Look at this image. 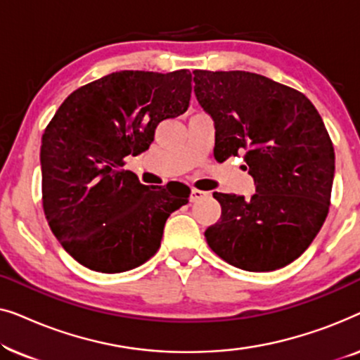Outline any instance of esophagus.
I'll use <instances>...</instances> for the list:
<instances>
[{
  "mask_svg": "<svg viewBox=\"0 0 360 360\" xmlns=\"http://www.w3.org/2000/svg\"><path fill=\"white\" fill-rule=\"evenodd\" d=\"M203 196H206V191H201V190L191 188V193H190V201H196V200L203 198Z\"/></svg>",
  "mask_w": 360,
  "mask_h": 360,
  "instance_id": "34e87169",
  "label": "esophagus"
}]
</instances>
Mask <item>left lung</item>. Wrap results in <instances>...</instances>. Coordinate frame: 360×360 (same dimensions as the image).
<instances>
[{
  "mask_svg": "<svg viewBox=\"0 0 360 360\" xmlns=\"http://www.w3.org/2000/svg\"><path fill=\"white\" fill-rule=\"evenodd\" d=\"M195 96L214 122V157L244 155L250 198L218 193V223L205 231L234 267L270 272L298 259L326 219L334 149L303 93L257 73L195 70Z\"/></svg>",
  "mask_w": 360,
  "mask_h": 360,
  "instance_id": "8db88e82",
  "label": "left lung"
}]
</instances>
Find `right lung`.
Segmentation results:
<instances>
[{
    "instance_id": "1",
    "label": "right lung",
    "mask_w": 360,
    "mask_h": 360,
    "mask_svg": "<svg viewBox=\"0 0 360 360\" xmlns=\"http://www.w3.org/2000/svg\"><path fill=\"white\" fill-rule=\"evenodd\" d=\"M191 73L121 70L78 88L42 134L44 213L62 248L86 269L120 274L160 248L188 186L142 185L127 155L149 149L159 122L184 115Z\"/></svg>"
}]
</instances>
